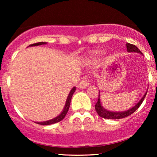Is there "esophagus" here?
Wrapping results in <instances>:
<instances>
[{
  "mask_svg": "<svg viewBox=\"0 0 157 157\" xmlns=\"http://www.w3.org/2000/svg\"><path fill=\"white\" fill-rule=\"evenodd\" d=\"M89 79L88 77H84L82 78V80L79 82L78 86H77V88L80 89H86L87 86H89Z\"/></svg>",
  "mask_w": 157,
  "mask_h": 157,
  "instance_id": "esophagus-1",
  "label": "esophagus"
}]
</instances>
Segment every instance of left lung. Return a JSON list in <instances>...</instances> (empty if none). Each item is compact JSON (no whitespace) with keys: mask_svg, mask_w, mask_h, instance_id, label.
Returning <instances> with one entry per match:
<instances>
[{"mask_svg":"<svg viewBox=\"0 0 157 157\" xmlns=\"http://www.w3.org/2000/svg\"><path fill=\"white\" fill-rule=\"evenodd\" d=\"M126 48H127V51L128 52H136V53H140L142 55V53L141 52L139 48L136 47L135 45L128 44L127 43L126 44ZM147 91L145 93V94L143 95V97H142L141 100L139 101L135 105L134 107H132L131 109L127 110V111H109V110L105 109V108H103V106L101 104V101H100V91H99V98L98 100H97L96 105H95V110H96L97 113H98V115L100 117H101L102 118L105 119H110V120H118V119H122L125 118L126 117L129 116V115L132 114L133 113L135 112L139 109L140 105L142 104V102H143L144 99H145V96L147 94Z\"/></svg>","mask_w":157,"mask_h":157,"instance_id":"1","label":"left lung"}]
</instances>
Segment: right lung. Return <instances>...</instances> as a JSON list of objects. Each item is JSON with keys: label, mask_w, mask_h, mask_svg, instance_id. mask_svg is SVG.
<instances>
[{"label": "right lung", "mask_w": 157, "mask_h": 157, "mask_svg": "<svg viewBox=\"0 0 157 157\" xmlns=\"http://www.w3.org/2000/svg\"><path fill=\"white\" fill-rule=\"evenodd\" d=\"M47 43L46 42H39V43H36V44H31L29 46H40V45H45ZM75 90H76V87H73L71 89V91H70L69 94H68V96L67 97V100L66 101V104H65L64 109L63 110V111L61 112L60 114L58 115L57 117H56L55 118L52 119V120H47V121H44V122H36V123L39 124V125H52V124H55L57 123V122L61 121L62 120H63L65 117H66V113H67L68 109H69V106H70V103H71V97H72L74 93H75Z\"/></svg>", "instance_id": "right-lung-1"}]
</instances>
